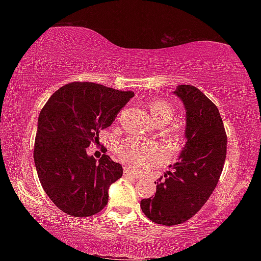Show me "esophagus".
I'll return each mask as SVG.
<instances>
[{
	"label": "esophagus",
	"mask_w": 261,
	"mask_h": 261,
	"mask_svg": "<svg viewBox=\"0 0 261 261\" xmlns=\"http://www.w3.org/2000/svg\"><path fill=\"white\" fill-rule=\"evenodd\" d=\"M123 175H124V177H132V178H138L139 177L138 175L134 173V171H131L129 168H126V167H124V173H123Z\"/></svg>",
	"instance_id": "esophagus-1"
}]
</instances>
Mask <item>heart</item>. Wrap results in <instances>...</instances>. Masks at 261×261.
Returning a JSON list of instances; mask_svg holds the SVG:
<instances>
[{"instance_id":"obj_1","label":"heart","mask_w":261,"mask_h":261,"mask_svg":"<svg viewBox=\"0 0 261 261\" xmlns=\"http://www.w3.org/2000/svg\"><path fill=\"white\" fill-rule=\"evenodd\" d=\"M149 112L156 122H169L174 115V108L165 100H154L149 106ZM115 152L121 161L132 167L153 166L163 159V152L159 146L132 138L118 140Z\"/></svg>"}]
</instances>
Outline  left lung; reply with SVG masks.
Wrapping results in <instances>:
<instances>
[{"mask_svg": "<svg viewBox=\"0 0 261 261\" xmlns=\"http://www.w3.org/2000/svg\"><path fill=\"white\" fill-rule=\"evenodd\" d=\"M174 93L187 110V143L173 170L155 182V196L140 201L143 213L163 226H177L199 212L219 182L227 155L218 107L192 85H179Z\"/></svg>", "mask_w": 261, "mask_h": 261, "instance_id": "8db88e82", "label": "left lung"}]
</instances>
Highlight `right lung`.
<instances>
[{"label": "right lung", "mask_w": 261, "mask_h": 261, "mask_svg": "<svg viewBox=\"0 0 261 261\" xmlns=\"http://www.w3.org/2000/svg\"><path fill=\"white\" fill-rule=\"evenodd\" d=\"M134 92L73 82L59 88L41 109L34 143L38 177L50 200L71 216L99 213L110 184L122 177L120 163L107 154L99 161L86 148L99 141Z\"/></svg>", "instance_id": "obj_1"}]
</instances>
